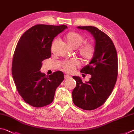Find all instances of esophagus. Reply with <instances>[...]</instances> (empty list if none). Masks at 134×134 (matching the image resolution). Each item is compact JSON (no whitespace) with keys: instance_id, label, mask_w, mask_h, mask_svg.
<instances>
[{"instance_id":"esophagus-1","label":"esophagus","mask_w":134,"mask_h":134,"mask_svg":"<svg viewBox=\"0 0 134 134\" xmlns=\"http://www.w3.org/2000/svg\"><path fill=\"white\" fill-rule=\"evenodd\" d=\"M71 76H70V75H69V74H65V75L64 76V78H65V79H70V78H71Z\"/></svg>"}]
</instances>
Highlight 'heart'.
I'll use <instances>...</instances> for the list:
<instances>
[{
	"label": "heart",
	"instance_id": "1",
	"mask_svg": "<svg viewBox=\"0 0 134 134\" xmlns=\"http://www.w3.org/2000/svg\"><path fill=\"white\" fill-rule=\"evenodd\" d=\"M64 40L68 45L71 48H77L84 42L83 36L76 32H70L67 34L64 37ZM55 42V41H54L52 44V47L54 45ZM94 45L89 43L81 45L79 49L80 56L84 60L87 61V62L93 58L94 54ZM78 64L77 61L72 60L65 62L63 65L65 71L71 72L75 69L76 66L78 65Z\"/></svg>",
	"mask_w": 134,
	"mask_h": 134
}]
</instances>
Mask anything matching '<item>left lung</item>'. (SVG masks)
Returning <instances> with one entry per match:
<instances>
[{"label": "left lung", "instance_id": "1", "mask_svg": "<svg viewBox=\"0 0 134 134\" xmlns=\"http://www.w3.org/2000/svg\"><path fill=\"white\" fill-rule=\"evenodd\" d=\"M77 28L93 36L95 51L89 64L80 70L83 75H91L89 81L83 83L80 77L72 76L76 81L72 92V102L82 109L92 110L102 105L113 89L118 76L117 53L109 37L98 28L92 26Z\"/></svg>", "mask_w": 134, "mask_h": 134}]
</instances>
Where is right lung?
<instances>
[{
    "label": "right lung",
    "mask_w": 134,
    "mask_h": 134,
    "mask_svg": "<svg viewBox=\"0 0 134 134\" xmlns=\"http://www.w3.org/2000/svg\"><path fill=\"white\" fill-rule=\"evenodd\" d=\"M66 28V25H36L18 42L12 61V77L18 93L32 106L40 108L50 104L56 89L64 80L62 71L45 76L40 70L42 61L51 57L54 38Z\"/></svg>",
    "instance_id": "1"
}]
</instances>
